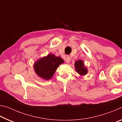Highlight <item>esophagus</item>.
<instances>
[{
    "mask_svg": "<svg viewBox=\"0 0 122 122\" xmlns=\"http://www.w3.org/2000/svg\"><path fill=\"white\" fill-rule=\"evenodd\" d=\"M70 61H71V57H70L69 56H68L67 55L66 58V62L67 63H69L70 62Z\"/></svg>",
    "mask_w": 122,
    "mask_h": 122,
    "instance_id": "esophagus-1",
    "label": "esophagus"
}]
</instances>
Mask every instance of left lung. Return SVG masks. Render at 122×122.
Wrapping results in <instances>:
<instances>
[{
	"instance_id": "8db88e82",
	"label": "left lung",
	"mask_w": 122,
	"mask_h": 122,
	"mask_svg": "<svg viewBox=\"0 0 122 122\" xmlns=\"http://www.w3.org/2000/svg\"><path fill=\"white\" fill-rule=\"evenodd\" d=\"M74 66L76 72L81 76H84L88 73L87 68L84 66V63L82 60L76 61Z\"/></svg>"
}]
</instances>
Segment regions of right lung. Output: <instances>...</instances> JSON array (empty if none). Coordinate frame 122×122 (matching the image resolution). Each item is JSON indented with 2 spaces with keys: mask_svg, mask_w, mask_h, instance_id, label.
<instances>
[{
  "mask_svg": "<svg viewBox=\"0 0 122 122\" xmlns=\"http://www.w3.org/2000/svg\"><path fill=\"white\" fill-rule=\"evenodd\" d=\"M63 63L64 60L61 57L49 54L35 62L33 68L39 77L44 80H48L53 77L59 66Z\"/></svg>",
  "mask_w": 122,
  "mask_h": 122,
  "instance_id": "add662e5",
  "label": "right lung"
}]
</instances>
